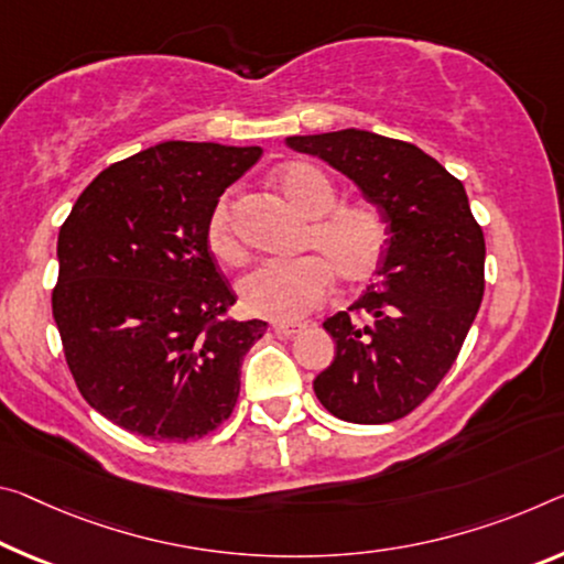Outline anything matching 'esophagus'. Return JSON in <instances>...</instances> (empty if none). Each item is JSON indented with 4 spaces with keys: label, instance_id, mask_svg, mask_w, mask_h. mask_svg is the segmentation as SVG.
<instances>
[{
    "label": "esophagus",
    "instance_id": "34e87169",
    "mask_svg": "<svg viewBox=\"0 0 564 564\" xmlns=\"http://www.w3.org/2000/svg\"><path fill=\"white\" fill-rule=\"evenodd\" d=\"M303 328H306V324H273V330H275V334L283 336V338L296 336V334H301Z\"/></svg>",
    "mask_w": 564,
    "mask_h": 564
}]
</instances>
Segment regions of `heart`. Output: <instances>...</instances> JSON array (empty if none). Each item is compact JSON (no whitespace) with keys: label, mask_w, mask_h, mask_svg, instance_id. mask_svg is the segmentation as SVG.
I'll use <instances>...</instances> for the list:
<instances>
[{"label":"heart","mask_w":564,"mask_h":564,"mask_svg":"<svg viewBox=\"0 0 564 564\" xmlns=\"http://www.w3.org/2000/svg\"><path fill=\"white\" fill-rule=\"evenodd\" d=\"M275 187L296 213L311 218L296 261H268L238 283L248 314L271 321H296L324 301L330 279L361 285L379 271L387 253L389 230L377 205L366 200L336 203V187L318 167L289 163L275 170ZM205 243L218 261L238 265L246 248L230 218V200L220 198L205 226Z\"/></svg>","instance_id":"heart-1"}]
</instances>
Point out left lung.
Masks as SVG:
<instances>
[{"mask_svg":"<svg viewBox=\"0 0 564 564\" xmlns=\"http://www.w3.org/2000/svg\"><path fill=\"white\" fill-rule=\"evenodd\" d=\"M285 145L326 160L387 220L379 281L324 321L336 356L314 391L344 422H397L457 361L485 296V234L464 185L411 142L348 128Z\"/></svg>","mask_w":564,"mask_h":564,"instance_id":"1","label":"left lung"}]
</instances>
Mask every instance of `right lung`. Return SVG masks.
I'll return each instance as SVG.
<instances>
[{
    "instance_id": "obj_1",
    "label": "right lung",
    "mask_w": 564,
    "mask_h": 564,
    "mask_svg": "<svg viewBox=\"0 0 564 564\" xmlns=\"http://www.w3.org/2000/svg\"><path fill=\"white\" fill-rule=\"evenodd\" d=\"M261 148L167 140L105 167L57 238L52 316L79 394L158 442L200 440L234 414L265 321H236L205 226Z\"/></svg>"
}]
</instances>
